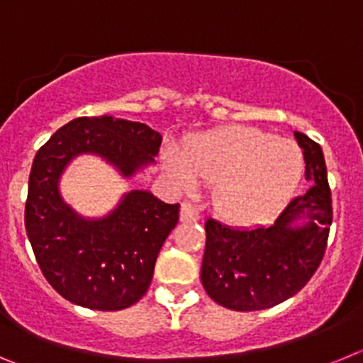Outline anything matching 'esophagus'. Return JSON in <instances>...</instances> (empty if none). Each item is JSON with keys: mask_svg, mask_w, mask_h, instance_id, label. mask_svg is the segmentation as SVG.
<instances>
[{"mask_svg": "<svg viewBox=\"0 0 363 363\" xmlns=\"http://www.w3.org/2000/svg\"><path fill=\"white\" fill-rule=\"evenodd\" d=\"M179 220L184 221V223H189V221H198L200 220V214H198V211L194 209L191 203L184 201V203H182V209H179Z\"/></svg>", "mask_w": 363, "mask_h": 363, "instance_id": "esophagus-1", "label": "esophagus"}]
</instances>
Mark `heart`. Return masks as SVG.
Listing matches in <instances>:
<instances>
[{
	"label": "heart",
	"mask_w": 363,
	"mask_h": 363,
	"mask_svg": "<svg viewBox=\"0 0 363 363\" xmlns=\"http://www.w3.org/2000/svg\"><path fill=\"white\" fill-rule=\"evenodd\" d=\"M163 167L178 187L213 185L211 203L233 227H255L289 200L303 171L294 143L252 127H220L189 138L182 156L167 152Z\"/></svg>",
	"instance_id": "b5f03b06"
}]
</instances>
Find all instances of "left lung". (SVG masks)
<instances>
[{
  "instance_id": "left-lung-1",
  "label": "left lung",
  "mask_w": 363,
  "mask_h": 363,
  "mask_svg": "<svg viewBox=\"0 0 363 363\" xmlns=\"http://www.w3.org/2000/svg\"><path fill=\"white\" fill-rule=\"evenodd\" d=\"M306 160L307 191L293 198L269 225L233 229L205 221L201 285L221 307L259 311L294 296L323 258L333 221L331 189L322 147L294 133Z\"/></svg>"
}]
</instances>
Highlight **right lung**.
<instances>
[{
	"label": "right lung",
	"mask_w": 363,
	"mask_h": 363,
	"mask_svg": "<svg viewBox=\"0 0 363 363\" xmlns=\"http://www.w3.org/2000/svg\"><path fill=\"white\" fill-rule=\"evenodd\" d=\"M160 145L162 134L145 123L105 114L69 121L38 150L25 229L43 277L65 300L96 311L134 306L149 289L179 203L134 189L104 216H83L63 200V172L78 156L92 154L129 179L156 163Z\"/></svg>",
	"instance_id": "obj_1"
}]
</instances>
